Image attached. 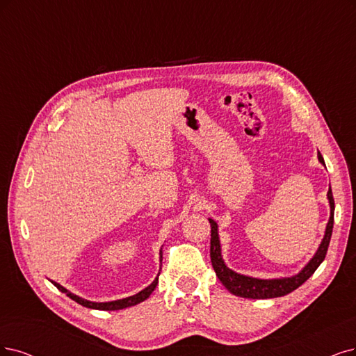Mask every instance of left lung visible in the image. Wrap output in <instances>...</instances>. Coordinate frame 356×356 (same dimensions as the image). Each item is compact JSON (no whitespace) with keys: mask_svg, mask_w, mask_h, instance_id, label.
Listing matches in <instances>:
<instances>
[{"mask_svg":"<svg viewBox=\"0 0 356 356\" xmlns=\"http://www.w3.org/2000/svg\"><path fill=\"white\" fill-rule=\"evenodd\" d=\"M318 161L325 167L320 152H318ZM327 200H328V205H330V218H328V222L325 226L324 238L317 249V252H315L314 257L308 261V264L298 274L292 275V277L258 279V277H251V275L236 273L232 268H229L221 255L218 225L213 218H208L209 225H211V249H209V257H211L213 268L217 274L218 280L225 284V287L230 293L241 298H248V299L280 298L296 291L300 284H304L311 277L314 271L320 267V264L325 258L328 243H330V239H332L333 222H334V200H333L332 188L327 192Z\"/></svg>","mask_w":356,"mask_h":356,"instance_id":"left-lung-1","label":"left lung"}]
</instances>
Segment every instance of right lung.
<instances>
[{
  "label": "right lung",
  "mask_w": 356,
  "mask_h": 356,
  "mask_svg": "<svg viewBox=\"0 0 356 356\" xmlns=\"http://www.w3.org/2000/svg\"><path fill=\"white\" fill-rule=\"evenodd\" d=\"M161 261H163V248L160 249V262H161ZM160 271H161V270H160ZM158 275H160V273L156 274V277L154 279V282H152L148 287H145L143 291H140L139 293H136V295H134V296H129V298H123V299L110 300V302H92V300L83 299V298H81V296H77V295L72 293L70 291H67V289L63 287L60 283L52 282V284H54L60 292L65 293L70 299H73L74 302H77L79 305L90 308V309H99V311H117V309H123V308H129V307L138 305V304H140V302H143L145 299H148L149 295L154 292V289H155L156 284H158Z\"/></svg>",
  "instance_id": "right-lung-1"
}]
</instances>
